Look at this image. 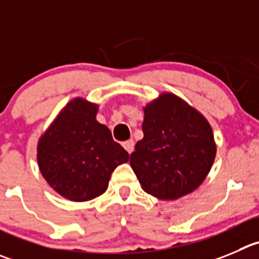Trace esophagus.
I'll return each instance as SVG.
<instances>
[{
	"instance_id": "34e87169",
	"label": "esophagus",
	"mask_w": 259,
	"mask_h": 259,
	"mask_svg": "<svg viewBox=\"0 0 259 259\" xmlns=\"http://www.w3.org/2000/svg\"><path fill=\"white\" fill-rule=\"evenodd\" d=\"M122 146H124V148L126 149V152L129 154L132 153L133 151H134V141H133V139H130V141H126L124 144H122Z\"/></svg>"
}]
</instances>
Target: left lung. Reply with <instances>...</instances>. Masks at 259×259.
Wrapping results in <instances>:
<instances>
[{
  "label": "left lung",
  "instance_id": "8db88e82",
  "mask_svg": "<svg viewBox=\"0 0 259 259\" xmlns=\"http://www.w3.org/2000/svg\"><path fill=\"white\" fill-rule=\"evenodd\" d=\"M142 129L130 165L144 192L172 200L197 189L216 156L206 118L175 94L163 93L144 108Z\"/></svg>",
  "mask_w": 259,
  "mask_h": 259
}]
</instances>
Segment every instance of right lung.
<instances>
[{
  "mask_svg": "<svg viewBox=\"0 0 259 259\" xmlns=\"http://www.w3.org/2000/svg\"><path fill=\"white\" fill-rule=\"evenodd\" d=\"M97 105L75 98L65 106L38 143V166L62 197L85 202L103 194L111 174L129 153L96 120Z\"/></svg>",
  "mask_w": 259,
  "mask_h": 259,
  "instance_id": "add662e5",
  "label": "right lung"
}]
</instances>
